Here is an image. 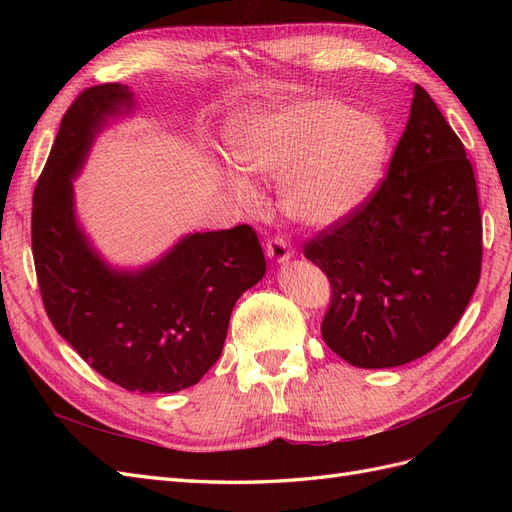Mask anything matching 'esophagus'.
I'll list each match as a JSON object with an SVG mask.
<instances>
[{"instance_id": "esophagus-1", "label": "esophagus", "mask_w": 512, "mask_h": 512, "mask_svg": "<svg viewBox=\"0 0 512 512\" xmlns=\"http://www.w3.org/2000/svg\"><path fill=\"white\" fill-rule=\"evenodd\" d=\"M265 252L271 260L275 262H284L292 256V245L286 241V237L282 235H275V237H269L267 243H265Z\"/></svg>"}]
</instances>
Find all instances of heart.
<instances>
[{"mask_svg":"<svg viewBox=\"0 0 512 512\" xmlns=\"http://www.w3.org/2000/svg\"><path fill=\"white\" fill-rule=\"evenodd\" d=\"M235 162L258 177H282L292 220L324 228L342 222L374 190L389 151L382 123L335 100H305L243 121L230 141ZM232 190L247 205L258 194L245 179Z\"/></svg>","mask_w":512,"mask_h":512,"instance_id":"heart-1","label":"heart"}]
</instances>
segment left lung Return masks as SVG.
Instances as JSON below:
<instances>
[{
  "label": "left lung",
  "instance_id": "obj_1",
  "mask_svg": "<svg viewBox=\"0 0 512 512\" xmlns=\"http://www.w3.org/2000/svg\"><path fill=\"white\" fill-rule=\"evenodd\" d=\"M303 254L331 284L324 344L354 367L410 363L455 329L480 280L483 218L466 149L421 85L386 177Z\"/></svg>",
  "mask_w": 512,
  "mask_h": 512
}]
</instances>
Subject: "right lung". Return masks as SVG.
<instances>
[{"label":"right lung","instance_id":"add662e5","mask_svg":"<svg viewBox=\"0 0 512 512\" xmlns=\"http://www.w3.org/2000/svg\"><path fill=\"white\" fill-rule=\"evenodd\" d=\"M130 104L128 87L104 83L61 119L34 190V267L46 316L87 365L126 391L175 393L220 359L232 307L267 265L247 224L196 232L138 273H115L89 250L70 179L106 115Z\"/></svg>","mask_w":512,"mask_h":512}]
</instances>
